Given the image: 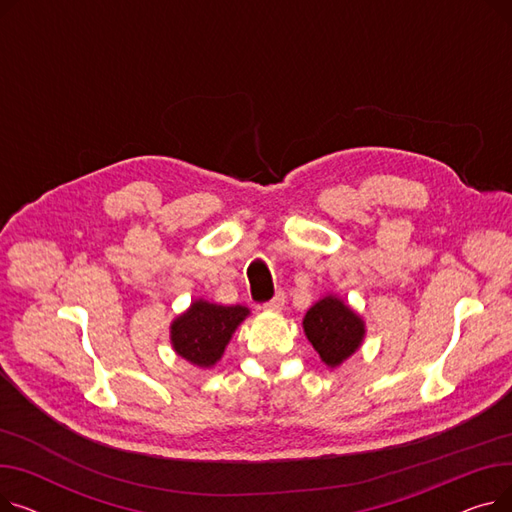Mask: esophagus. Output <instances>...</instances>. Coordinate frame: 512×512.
I'll use <instances>...</instances> for the list:
<instances>
[{
  "mask_svg": "<svg viewBox=\"0 0 512 512\" xmlns=\"http://www.w3.org/2000/svg\"><path fill=\"white\" fill-rule=\"evenodd\" d=\"M284 303H286V294H284L282 290H278V292H276V297H274L272 301H267L263 307H265L267 311H282Z\"/></svg>",
  "mask_w": 512,
  "mask_h": 512,
  "instance_id": "1",
  "label": "esophagus"
}]
</instances>
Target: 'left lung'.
Returning <instances> with one entry per match:
<instances>
[{"mask_svg": "<svg viewBox=\"0 0 512 512\" xmlns=\"http://www.w3.org/2000/svg\"><path fill=\"white\" fill-rule=\"evenodd\" d=\"M303 328L321 361L330 367H336L351 357L365 334L361 317L336 297L317 301L307 311Z\"/></svg>", "mask_w": 512, "mask_h": 512, "instance_id": "1", "label": "left lung"}]
</instances>
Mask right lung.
<instances>
[{"mask_svg": "<svg viewBox=\"0 0 512 512\" xmlns=\"http://www.w3.org/2000/svg\"><path fill=\"white\" fill-rule=\"evenodd\" d=\"M249 315L242 305H213L195 301L184 315L172 324L174 351L199 367H211L224 353V348L240 324Z\"/></svg>", "mask_w": 512, "mask_h": 512, "instance_id": "add662e5", "label": "right lung"}]
</instances>
